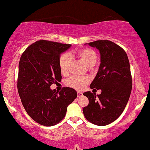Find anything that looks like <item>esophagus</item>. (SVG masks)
Masks as SVG:
<instances>
[{
    "instance_id": "34e87169",
    "label": "esophagus",
    "mask_w": 150,
    "mask_h": 150,
    "mask_svg": "<svg viewBox=\"0 0 150 150\" xmlns=\"http://www.w3.org/2000/svg\"><path fill=\"white\" fill-rule=\"evenodd\" d=\"M77 97H80V96H81L83 95V93L81 92H79V91H77Z\"/></svg>"
}]
</instances>
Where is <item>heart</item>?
I'll list each match as a JSON object with an SVG mask.
<instances>
[{
  "mask_svg": "<svg viewBox=\"0 0 150 150\" xmlns=\"http://www.w3.org/2000/svg\"><path fill=\"white\" fill-rule=\"evenodd\" d=\"M75 55L88 67H93L98 61L97 53L94 50L89 48L80 49L75 52ZM71 62L72 59L69 54H63L59 57V66L60 71L63 75H66L69 73ZM89 81H90L89 77L86 76H73L68 79L66 84L68 86L71 88L77 90H81L84 88L85 85L88 84Z\"/></svg>",
  "mask_w": 150,
  "mask_h": 150,
  "instance_id": "b5f03b06",
  "label": "heart"
}]
</instances>
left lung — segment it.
Segmentation results:
<instances>
[{
	"instance_id": "1",
	"label": "left lung",
	"mask_w": 150,
	"mask_h": 150,
	"mask_svg": "<svg viewBox=\"0 0 150 150\" xmlns=\"http://www.w3.org/2000/svg\"><path fill=\"white\" fill-rule=\"evenodd\" d=\"M100 53L99 70L90 88L100 90L83 93L88 99V105L83 109L86 119L93 124L105 126L115 121L124 111L132 88V77L127 53L123 49L109 40L88 43Z\"/></svg>"
}]
</instances>
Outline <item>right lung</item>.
I'll return each mask as SVG.
<instances>
[{"instance_id": "1", "label": "right lung", "mask_w": 150, "mask_h": 150, "mask_svg": "<svg viewBox=\"0 0 150 150\" xmlns=\"http://www.w3.org/2000/svg\"><path fill=\"white\" fill-rule=\"evenodd\" d=\"M71 44L40 40L23 52L18 65L17 88L28 114L41 125H55L65 117L67 107L77 98L75 89H50L62 80L60 55Z\"/></svg>"}]
</instances>
